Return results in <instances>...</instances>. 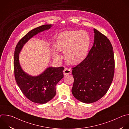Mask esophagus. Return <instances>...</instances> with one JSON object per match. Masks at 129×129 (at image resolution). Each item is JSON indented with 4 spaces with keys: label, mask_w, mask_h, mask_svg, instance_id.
Here are the masks:
<instances>
[{
    "label": "esophagus",
    "mask_w": 129,
    "mask_h": 129,
    "mask_svg": "<svg viewBox=\"0 0 129 129\" xmlns=\"http://www.w3.org/2000/svg\"><path fill=\"white\" fill-rule=\"evenodd\" d=\"M71 71H72L71 69L68 68H65L64 70H63V73L65 76H66V75L70 74V73H71Z\"/></svg>",
    "instance_id": "obj_1"
}]
</instances>
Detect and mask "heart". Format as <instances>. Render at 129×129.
Listing matches in <instances>:
<instances>
[{"label": "heart", "mask_w": 129, "mask_h": 129, "mask_svg": "<svg viewBox=\"0 0 129 129\" xmlns=\"http://www.w3.org/2000/svg\"><path fill=\"white\" fill-rule=\"evenodd\" d=\"M90 44L88 33L84 30H65L58 36L54 46L57 51H63L66 61L72 65L83 62L87 57ZM53 58L60 61L62 57L57 51L52 52Z\"/></svg>", "instance_id": "b5f03b06"}]
</instances>
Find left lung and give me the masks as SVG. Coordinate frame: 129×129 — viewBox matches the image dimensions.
I'll return each mask as SVG.
<instances>
[{"label": "left lung", "instance_id": "left-lung-1", "mask_svg": "<svg viewBox=\"0 0 129 129\" xmlns=\"http://www.w3.org/2000/svg\"><path fill=\"white\" fill-rule=\"evenodd\" d=\"M93 45L86 59L72 68L74 78L72 93L86 104L103 97L111 85L114 74V57L112 44L107 37L94 28Z\"/></svg>", "mask_w": 129, "mask_h": 129}]
</instances>
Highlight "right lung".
Masks as SVG:
<instances>
[{"mask_svg": "<svg viewBox=\"0 0 129 129\" xmlns=\"http://www.w3.org/2000/svg\"><path fill=\"white\" fill-rule=\"evenodd\" d=\"M51 26V24H45L29 31L18 42L14 52V70L17 84L26 98L37 104L46 103L56 95V86L64 77V68L49 67L40 75L31 76L22 69L19 54L24 45L33 37Z\"/></svg>", "mask_w": 129, "mask_h": 129, "instance_id": "right-lung-1", "label": "right lung"}]
</instances>
